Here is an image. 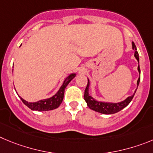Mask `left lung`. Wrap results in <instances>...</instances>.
<instances>
[{
    "instance_id": "left-lung-1",
    "label": "left lung",
    "mask_w": 153,
    "mask_h": 153,
    "mask_svg": "<svg viewBox=\"0 0 153 153\" xmlns=\"http://www.w3.org/2000/svg\"><path fill=\"white\" fill-rule=\"evenodd\" d=\"M133 49L135 51V57L137 59V61L139 62V54L137 51V47L135 46V43L133 42ZM138 71L140 72V65H138ZM140 76L138 78V81H137V87H138L139 84H140ZM89 80L88 79V85H87L85 91V94H84V98L85 100L86 101L87 105L88 106V107L90 109L93 110L94 111H97L98 113H101V114H115V113L119 112L120 111H121L122 109H123L124 107H126L128 104H130V101L133 99V96H134L135 93H136V91H135V93L133 94L132 96L128 97L126 100H124L123 101H121L119 103H107V102H100V101H97L95 100L93 97H91L89 95Z\"/></svg>"
}]
</instances>
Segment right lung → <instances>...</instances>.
<instances>
[{
	"mask_svg": "<svg viewBox=\"0 0 153 153\" xmlns=\"http://www.w3.org/2000/svg\"><path fill=\"white\" fill-rule=\"evenodd\" d=\"M75 77V74H71L64 81V83L62 85L59 91L53 96L50 98L45 99V100H41L37 101V102L30 103L27 102V100H23L22 97H20L21 100L25 105H27L29 108H30L33 111H51V110H54L57 107H59L60 104H62L63 100V97H64V92L65 89L67 87L71 80L73 79Z\"/></svg>",
	"mask_w": 153,
	"mask_h": 153,
	"instance_id": "add662e5",
	"label": "right lung"
}]
</instances>
